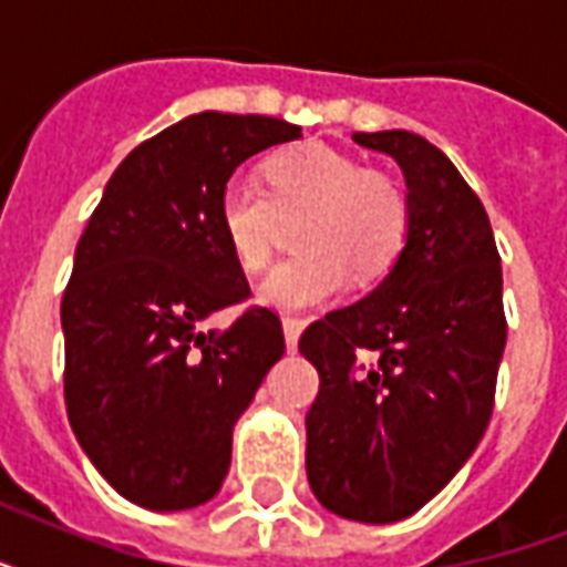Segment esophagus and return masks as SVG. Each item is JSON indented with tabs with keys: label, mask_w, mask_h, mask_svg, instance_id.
Segmentation results:
<instances>
[{
	"label": "esophagus",
	"mask_w": 567,
	"mask_h": 567,
	"mask_svg": "<svg viewBox=\"0 0 567 567\" xmlns=\"http://www.w3.org/2000/svg\"><path fill=\"white\" fill-rule=\"evenodd\" d=\"M302 327H306V320H300V318H285L282 320L285 347H288V353H293V350H297V341H300Z\"/></svg>",
	"instance_id": "1"
}]
</instances>
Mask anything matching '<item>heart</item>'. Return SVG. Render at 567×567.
Masks as SVG:
<instances>
[{
	"label": "heart",
	"instance_id": "1",
	"mask_svg": "<svg viewBox=\"0 0 567 567\" xmlns=\"http://www.w3.org/2000/svg\"><path fill=\"white\" fill-rule=\"evenodd\" d=\"M267 190L231 179L217 199L226 247L244 270L270 261L282 220L302 217L297 249L302 256L276 265L258 285L256 300L276 311H306L336 300L353 270L373 279L391 267L405 244L409 203L382 171L327 144H302L265 164Z\"/></svg>",
	"mask_w": 567,
	"mask_h": 567
}]
</instances>
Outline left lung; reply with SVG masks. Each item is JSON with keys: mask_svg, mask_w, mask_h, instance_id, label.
<instances>
[{"mask_svg": "<svg viewBox=\"0 0 567 567\" xmlns=\"http://www.w3.org/2000/svg\"><path fill=\"white\" fill-rule=\"evenodd\" d=\"M405 179L409 231L364 300L300 338L320 373L306 474L320 506L394 524L426 506L483 439L506 347L501 256L480 196L426 137L355 132Z\"/></svg>", "mask_w": 567, "mask_h": 567, "instance_id": "1", "label": "left lung"}]
</instances>
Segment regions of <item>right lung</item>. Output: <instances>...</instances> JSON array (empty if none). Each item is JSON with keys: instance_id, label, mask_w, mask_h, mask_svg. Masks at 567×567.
<instances>
[{"instance_id": "right-lung-1", "label": "right lung", "mask_w": 567, "mask_h": 567, "mask_svg": "<svg viewBox=\"0 0 567 567\" xmlns=\"http://www.w3.org/2000/svg\"><path fill=\"white\" fill-rule=\"evenodd\" d=\"M302 137L261 114L203 111L123 158L79 238L61 302L75 439L126 501L194 509L220 492L231 430L285 353L274 311L249 309L217 199L249 155Z\"/></svg>"}]
</instances>
